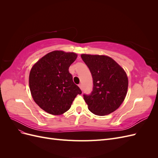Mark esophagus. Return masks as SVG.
I'll list each match as a JSON object with an SVG mask.
<instances>
[{
  "instance_id": "1",
  "label": "esophagus",
  "mask_w": 158,
  "mask_h": 158,
  "mask_svg": "<svg viewBox=\"0 0 158 158\" xmlns=\"http://www.w3.org/2000/svg\"><path fill=\"white\" fill-rule=\"evenodd\" d=\"M78 85H79L80 88L81 89V90H82V89H83V86H82V84H79Z\"/></svg>"
}]
</instances>
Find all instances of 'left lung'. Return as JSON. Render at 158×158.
Segmentation results:
<instances>
[{
    "instance_id": "obj_1",
    "label": "left lung",
    "mask_w": 158,
    "mask_h": 158,
    "mask_svg": "<svg viewBox=\"0 0 158 158\" xmlns=\"http://www.w3.org/2000/svg\"><path fill=\"white\" fill-rule=\"evenodd\" d=\"M93 78V90L84 99L89 111L99 116L111 113L120 107L127 93V74L111 57L82 54Z\"/></svg>"
}]
</instances>
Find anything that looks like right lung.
<instances>
[{"label":"right lung","instance_id":"right-lung-1","mask_svg":"<svg viewBox=\"0 0 158 158\" xmlns=\"http://www.w3.org/2000/svg\"><path fill=\"white\" fill-rule=\"evenodd\" d=\"M76 58L74 52L54 51L43 56L31 68L29 85L32 98L47 113L63 114L70 108L76 95L82 94L69 71Z\"/></svg>","mask_w":158,"mask_h":158}]
</instances>
